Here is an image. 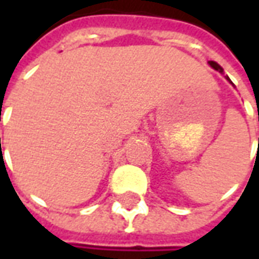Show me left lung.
Here are the masks:
<instances>
[{
    "label": "left lung",
    "mask_w": 259,
    "mask_h": 259,
    "mask_svg": "<svg viewBox=\"0 0 259 259\" xmlns=\"http://www.w3.org/2000/svg\"><path fill=\"white\" fill-rule=\"evenodd\" d=\"M208 64H209V66H211V68H213V69H215V70H218V72H219V73H222V74H223V69L221 68V65H218L217 62H213V61H209V62H208ZM225 77H226V80H229V81H230V83H232V80L229 79L228 76H225ZM232 84H233V83H232Z\"/></svg>",
    "instance_id": "8db88e82"
}]
</instances>
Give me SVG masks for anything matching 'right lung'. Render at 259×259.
I'll return each mask as SVG.
<instances>
[{"label":"right lung","mask_w":259,"mask_h":259,"mask_svg":"<svg viewBox=\"0 0 259 259\" xmlns=\"http://www.w3.org/2000/svg\"><path fill=\"white\" fill-rule=\"evenodd\" d=\"M0 140H1V139H0Z\"/></svg>","instance_id":"obj_1"}]
</instances>
